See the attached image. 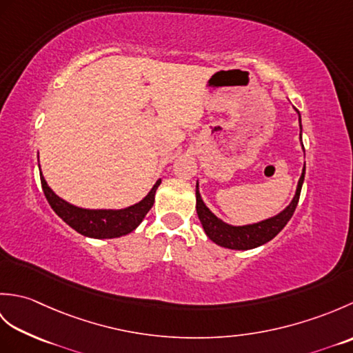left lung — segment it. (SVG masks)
I'll list each match as a JSON object with an SVG mask.
<instances>
[{"label":"left lung","mask_w":353,"mask_h":353,"mask_svg":"<svg viewBox=\"0 0 353 353\" xmlns=\"http://www.w3.org/2000/svg\"><path fill=\"white\" fill-rule=\"evenodd\" d=\"M299 127H301V141H302V121H301V114H299ZM303 147V142H301ZM303 179H305V165L302 170V176L297 182V188L296 194L292 200L290 201V205L281 211L279 214H276L270 219L261 220L258 223H250V224H243V226H234V224H229L226 221H223L219 219L211 209H209L203 199L200 196L199 191V181L196 185V209H197V215L199 220L203 226L205 234L208 238L214 241L215 244H219L224 249H232V250H250V249H256V247L265 244L268 241L279 234V232L287 226V223L292 216L296 211V206L299 203V197H301V191H302V185H303Z\"/></svg>","instance_id":"1"}]
</instances>
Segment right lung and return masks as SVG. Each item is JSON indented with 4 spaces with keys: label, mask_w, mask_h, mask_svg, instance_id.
I'll list each match as a JSON object with an SVG mask.
<instances>
[{
    "label": "right lung",
    "mask_w": 353,
    "mask_h": 353,
    "mask_svg": "<svg viewBox=\"0 0 353 353\" xmlns=\"http://www.w3.org/2000/svg\"><path fill=\"white\" fill-rule=\"evenodd\" d=\"M41 172V183L45 197L52 211H54L61 219L72 228L80 235L95 239H109V238H119L127 234H130L137 229L142 220L145 219L147 212L152 209L154 203L156 190L159 188L161 179L156 181L153 188L150 190L147 196L138 203L132 206L121 208V209H86L70 203V201L59 197L52 191L45 177Z\"/></svg>",
    "instance_id": "add662e5"
}]
</instances>
